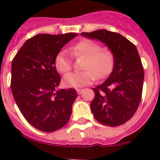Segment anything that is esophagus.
<instances>
[{
	"label": "esophagus",
	"instance_id": "34e87169",
	"mask_svg": "<svg viewBox=\"0 0 160 160\" xmlns=\"http://www.w3.org/2000/svg\"><path fill=\"white\" fill-rule=\"evenodd\" d=\"M82 92H83L82 89H77V93L78 94H81Z\"/></svg>",
	"mask_w": 160,
	"mask_h": 160
}]
</instances>
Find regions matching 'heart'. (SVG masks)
I'll return each mask as SVG.
<instances>
[{"label": "heart", "mask_w": 160, "mask_h": 160, "mask_svg": "<svg viewBox=\"0 0 160 160\" xmlns=\"http://www.w3.org/2000/svg\"><path fill=\"white\" fill-rule=\"evenodd\" d=\"M75 58H85L81 73L66 74L63 83L66 87L80 88L94 82L97 78H104L112 72L115 62L114 54L111 49H102L97 42L83 40L70 48ZM54 66L58 71L67 73L72 69V62L65 52H59L54 58Z\"/></svg>", "instance_id": "b5f03b06"}]
</instances>
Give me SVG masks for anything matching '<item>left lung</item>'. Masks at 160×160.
<instances>
[{"label": "left lung", "instance_id": "8db88e82", "mask_svg": "<svg viewBox=\"0 0 160 160\" xmlns=\"http://www.w3.org/2000/svg\"><path fill=\"white\" fill-rule=\"evenodd\" d=\"M81 34L101 41L114 53L112 73L102 84L92 88L95 95L90 108L100 123L122 125L132 118L142 98L144 71L136 46L118 32L106 29Z\"/></svg>", "mask_w": 160, "mask_h": 160}]
</instances>
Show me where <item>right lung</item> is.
<instances>
[{"instance_id":"obj_1","label":"right lung","mask_w":160,"mask_h":160,"mask_svg":"<svg viewBox=\"0 0 160 160\" xmlns=\"http://www.w3.org/2000/svg\"><path fill=\"white\" fill-rule=\"evenodd\" d=\"M78 33H41L28 39L12 62L11 89L20 111L39 131L53 132L70 120L75 89L58 87L61 82L54 58Z\"/></svg>"}]
</instances>
